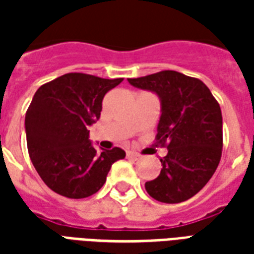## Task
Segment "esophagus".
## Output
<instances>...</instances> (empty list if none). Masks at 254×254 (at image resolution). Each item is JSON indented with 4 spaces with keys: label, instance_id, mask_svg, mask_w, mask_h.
Here are the masks:
<instances>
[{
    "label": "esophagus",
    "instance_id": "obj_1",
    "mask_svg": "<svg viewBox=\"0 0 254 254\" xmlns=\"http://www.w3.org/2000/svg\"><path fill=\"white\" fill-rule=\"evenodd\" d=\"M127 158L134 159V161H135V159L139 158V154H138V153H135V151H127Z\"/></svg>",
    "mask_w": 254,
    "mask_h": 254
}]
</instances>
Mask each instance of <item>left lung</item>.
Returning <instances> with one entry per match:
<instances>
[{
	"instance_id": "obj_1",
	"label": "left lung",
	"mask_w": 254,
	"mask_h": 254,
	"mask_svg": "<svg viewBox=\"0 0 254 254\" xmlns=\"http://www.w3.org/2000/svg\"><path fill=\"white\" fill-rule=\"evenodd\" d=\"M133 87L161 99L155 143L167 147L158 177L145 183L147 193L162 203H181L200 191L216 171L223 150L221 109L208 87L196 77L161 71L127 79Z\"/></svg>"
}]
</instances>
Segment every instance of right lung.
<instances>
[{
	"label": "right lung",
	"mask_w": 254,
	"mask_h": 254,
	"mask_svg": "<svg viewBox=\"0 0 254 254\" xmlns=\"http://www.w3.org/2000/svg\"><path fill=\"white\" fill-rule=\"evenodd\" d=\"M124 79L65 73L38 88L26 112L27 150L42 181L69 199L96 193L112 165L125 158L120 147L96 150L88 127L100 119L103 99Z\"/></svg>",
	"instance_id": "add662e5"
}]
</instances>
